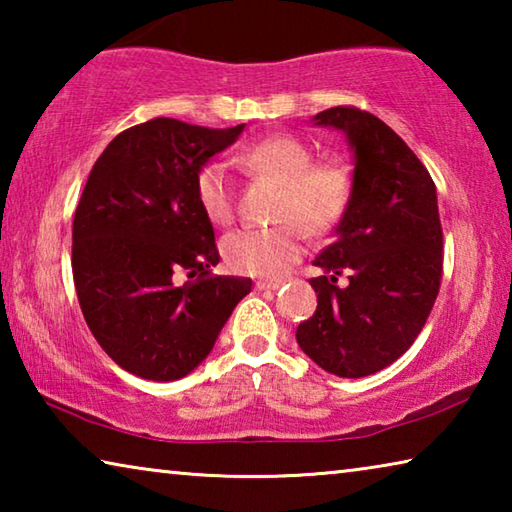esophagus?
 I'll return each mask as SVG.
<instances>
[{
  "mask_svg": "<svg viewBox=\"0 0 512 512\" xmlns=\"http://www.w3.org/2000/svg\"><path fill=\"white\" fill-rule=\"evenodd\" d=\"M282 280H257L255 282V289L257 291H277L282 287Z\"/></svg>",
  "mask_w": 512,
  "mask_h": 512,
  "instance_id": "esophagus-1",
  "label": "esophagus"
}]
</instances>
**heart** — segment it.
<instances>
[{
	"label": "heart",
	"instance_id": "b5f03b06",
	"mask_svg": "<svg viewBox=\"0 0 512 512\" xmlns=\"http://www.w3.org/2000/svg\"><path fill=\"white\" fill-rule=\"evenodd\" d=\"M305 142L289 135L268 137L237 153V162L282 185L275 228L232 230L221 241V255L232 273L280 277L305 250V225L314 235L332 230L348 210L350 171L336 160L311 162ZM194 194L201 212L212 223L225 225L235 216V192L228 164L205 162L194 178Z\"/></svg>",
	"mask_w": 512,
	"mask_h": 512
}]
</instances>
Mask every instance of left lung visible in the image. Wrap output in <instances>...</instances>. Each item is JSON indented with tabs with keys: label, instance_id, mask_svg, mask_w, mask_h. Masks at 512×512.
Returning a JSON list of instances; mask_svg holds the SVG:
<instances>
[{
	"label": "left lung",
	"instance_id": "left-lung-1",
	"mask_svg": "<svg viewBox=\"0 0 512 512\" xmlns=\"http://www.w3.org/2000/svg\"><path fill=\"white\" fill-rule=\"evenodd\" d=\"M354 149L352 194L336 239L316 257V314L298 325L302 352L339 377H366L411 348L443 280L436 185L406 142L354 106L318 112ZM349 275L339 288L338 275Z\"/></svg>",
	"mask_w": 512,
	"mask_h": 512
}]
</instances>
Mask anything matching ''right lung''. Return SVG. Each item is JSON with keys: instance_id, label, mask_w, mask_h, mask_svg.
<instances>
[{"instance_id": "add662e5", "label": "right lung", "mask_w": 512, "mask_h": 512, "mask_svg": "<svg viewBox=\"0 0 512 512\" xmlns=\"http://www.w3.org/2000/svg\"><path fill=\"white\" fill-rule=\"evenodd\" d=\"M244 131L155 117L99 155L72 225V273L85 323L133 375L173 381L214 348L250 277L212 275L214 228L194 194L198 169Z\"/></svg>"}]
</instances>
